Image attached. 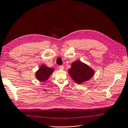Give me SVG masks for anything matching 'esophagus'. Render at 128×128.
<instances>
[{
  "mask_svg": "<svg viewBox=\"0 0 128 128\" xmlns=\"http://www.w3.org/2000/svg\"><path fill=\"white\" fill-rule=\"evenodd\" d=\"M58 68H59V70H64V66H60Z\"/></svg>",
  "mask_w": 128,
  "mask_h": 128,
  "instance_id": "esophagus-1",
  "label": "esophagus"
}]
</instances>
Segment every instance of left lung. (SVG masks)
<instances>
[{
  "mask_svg": "<svg viewBox=\"0 0 128 128\" xmlns=\"http://www.w3.org/2000/svg\"><path fill=\"white\" fill-rule=\"evenodd\" d=\"M68 73L73 80L80 84L90 80L94 74V71L87 64L77 60L72 64Z\"/></svg>",
  "mask_w": 128,
  "mask_h": 128,
  "instance_id": "1",
  "label": "left lung"
}]
</instances>
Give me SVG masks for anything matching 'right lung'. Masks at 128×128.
I'll return each mask as SVG.
<instances>
[{"instance_id":"1","label":"right lung","mask_w":128,"mask_h":128,"mask_svg":"<svg viewBox=\"0 0 128 128\" xmlns=\"http://www.w3.org/2000/svg\"><path fill=\"white\" fill-rule=\"evenodd\" d=\"M54 71V68H50L44 64H42L38 70L36 72L35 76L36 79L41 82H45Z\"/></svg>"}]
</instances>
